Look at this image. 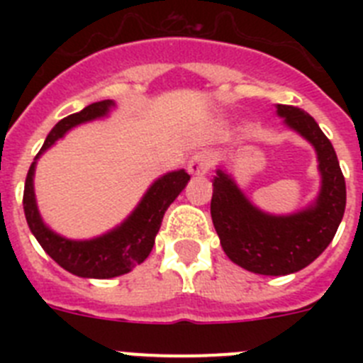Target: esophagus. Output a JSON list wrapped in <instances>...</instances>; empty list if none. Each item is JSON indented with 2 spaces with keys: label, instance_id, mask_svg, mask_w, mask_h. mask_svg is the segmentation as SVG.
<instances>
[{
  "label": "esophagus",
  "instance_id": "obj_1",
  "mask_svg": "<svg viewBox=\"0 0 363 363\" xmlns=\"http://www.w3.org/2000/svg\"><path fill=\"white\" fill-rule=\"evenodd\" d=\"M211 167H213V156H211L209 152H196L191 160H189L187 169L191 174L201 176L209 171Z\"/></svg>",
  "mask_w": 363,
  "mask_h": 363
}]
</instances>
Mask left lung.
<instances>
[{
  "instance_id": "left-lung-1",
  "label": "left lung",
  "mask_w": 363,
  "mask_h": 363,
  "mask_svg": "<svg viewBox=\"0 0 363 363\" xmlns=\"http://www.w3.org/2000/svg\"><path fill=\"white\" fill-rule=\"evenodd\" d=\"M278 116L316 150L322 187L313 205L274 216L247 200L225 171L213 182L211 216L225 255L247 271L284 277L307 267L333 242L345 211V179L331 142L306 111L277 105Z\"/></svg>"
}]
</instances>
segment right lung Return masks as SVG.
<instances>
[{
	"label": "right lung",
	"mask_w": 363,
	"mask_h": 363,
	"mask_svg": "<svg viewBox=\"0 0 363 363\" xmlns=\"http://www.w3.org/2000/svg\"><path fill=\"white\" fill-rule=\"evenodd\" d=\"M112 107H114L112 99H104V101L86 105L83 111L57 121L45 140L41 150L36 154V160L60 138L65 136L67 130L85 121L107 116ZM36 160L28 169L23 191L25 218H27L32 234L43 247V251L65 271L72 272L76 277L98 278V280L121 277L145 262V258L152 251L154 238L162 225L163 214L191 179V176L184 169L167 172L150 185L133 214L116 229L92 240H69L50 230L41 220L36 196H34Z\"/></svg>",
	"instance_id": "add662e5"
}]
</instances>
